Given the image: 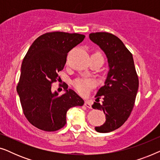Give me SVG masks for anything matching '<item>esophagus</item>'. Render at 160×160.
Returning a JSON list of instances; mask_svg holds the SVG:
<instances>
[{"label": "esophagus", "mask_w": 160, "mask_h": 160, "mask_svg": "<svg viewBox=\"0 0 160 160\" xmlns=\"http://www.w3.org/2000/svg\"><path fill=\"white\" fill-rule=\"evenodd\" d=\"M84 106H87L88 108H92V104L89 100H86L84 102Z\"/></svg>", "instance_id": "34e87169"}]
</instances>
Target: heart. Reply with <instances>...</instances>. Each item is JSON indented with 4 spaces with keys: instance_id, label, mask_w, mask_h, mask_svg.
<instances>
[{
    "instance_id": "b5f03b06",
    "label": "heart",
    "mask_w": 160,
    "mask_h": 160,
    "mask_svg": "<svg viewBox=\"0 0 160 160\" xmlns=\"http://www.w3.org/2000/svg\"><path fill=\"white\" fill-rule=\"evenodd\" d=\"M93 54H100V55H101V54L98 52H95ZM95 80L91 78H78L73 82V85L75 87V89L78 92V93L83 95L88 94L90 89L92 88L95 86Z\"/></svg>"
}]
</instances>
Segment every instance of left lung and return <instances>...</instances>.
<instances>
[{
    "label": "left lung",
    "mask_w": 160,
    "mask_h": 160,
    "mask_svg": "<svg viewBox=\"0 0 160 160\" xmlns=\"http://www.w3.org/2000/svg\"><path fill=\"white\" fill-rule=\"evenodd\" d=\"M89 39L106 54L108 71L104 85L98 91L92 107L103 111L106 122L95 127L98 132H109L120 128L130 117L138 89L132 54L114 35L106 32L89 34ZM102 97V104L99 102Z\"/></svg>",
    "instance_id": "left-lung-1"
}]
</instances>
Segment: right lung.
<instances>
[{
    "label": "right lung",
    "instance_id": "right-lung-1",
    "mask_svg": "<svg viewBox=\"0 0 160 160\" xmlns=\"http://www.w3.org/2000/svg\"><path fill=\"white\" fill-rule=\"evenodd\" d=\"M85 36L64 32H47L37 38L23 59L17 87L23 113L30 124L47 132L57 131L66 124V113L84 100L73 89L64 86L59 96L52 92L64 68L68 53L82 42Z\"/></svg>",
    "mask_w": 160,
    "mask_h": 160
}]
</instances>
